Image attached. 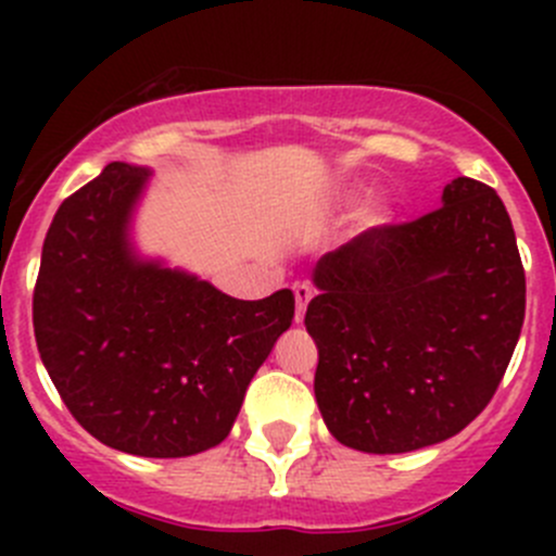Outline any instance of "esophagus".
<instances>
[{
  "label": "esophagus",
  "instance_id": "obj_1",
  "mask_svg": "<svg viewBox=\"0 0 556 556\" xmlns=\"http://www.w3.org/2000/svg\"><path fill=\"white\" fill-rule=\"evenodd\" d=\"M293 293H295V323H301L306 314V306H309V301L314 299V288L306 282H295Z\"/></svg>",
  "mask_w": 556,
  "mask_h": 556
}]
</instances>
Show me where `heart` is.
I'll list each match as a JSON object with an SVG mask.
<instances>
[{"mask_svg":"<svg viewBox=\"0 0 556 556\" xmlns=\"http://www.w3.org/2000/svg\"><path fill=\"white\" fill-rule=\"evenodd\" d=\"M328 210H330V215H350V212L357 210V199H355V195H339L336 201H330ZM382 223H384L382 215L368 217V226H371V228L382 226Z\"/></svg>","mask_w":556,"mask_h":556,"instance_id":"b5f03b06","label":"heart"}]
</instances>
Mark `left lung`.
Segmentation results:
<instances>
[{
	"label": "left lung",
	"mask_w": 556,
	"mask_h": 556,
	"mask_svg": "<svg viewBox=\"0 0 556 556\" xmlns=\"http://www.w3.org/2000/svg\"><path fill=\"white\" fill-rule=\"evenodd\" d=\"M430 215L317 261L306 330L314 397L357 452L441 444L495 395L525 323V268L501 195L452 179Z\"/></svg>",
	"instance_id": "8db88e82"
}]
</instances>
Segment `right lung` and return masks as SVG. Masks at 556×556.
I'll use <instances>...</instances> for the list:
<instances>
[{"instance_id": "right-lung-1", "label": "right lung", "mask_w": 556, "mask_h": 556, "mask_svg": "<svg viewBox=\"0 0 556 556\" xmlns=\"http://www.w3.org/2000/svg\"><path fill=\"white\" fill-rule=\"evenodd\" d=\"M150 169L115 161L55 212L35 288L39 357L72 417L137 457H190L231 433L295 299L239 301L139 255Z\"/></svg>"}]
</instances>
